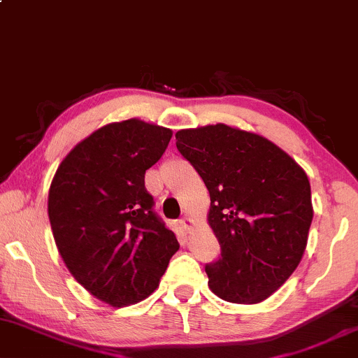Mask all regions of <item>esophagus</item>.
<instances>
[{
  "mask_svg": "<svg viewBox=\"0 0 358 358\" xmlns=\"http://www.w3.org/2000/svg\"><path fill=\"white\" fill-rule=\"evenodd\" d=\"M180 227L183 228L185 231H190V228H192V220L188 217H183L182 220H180Z\"/></svg>",
  "mask_w": 358,
  "mask_h": 358,
  "instance_id": "34e87169",
  "label": "esophagus"
}]
</instances>
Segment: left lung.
Instances as JSON below:
<instances>
[{"instance_id":"8db88e82","label":"left lung","mask_w":358,"mask_h":358,"mask_svg":"<svg viewBox=\"0 0 358 358\" xmlns=\"http://www.w3.org/2000/svg\"><path fill=\"white\" fill-rule=\"evenodd\" d=\"M176 148L210 193L208 225L222 257L208 287L231 303H258L295 272L313 218L303 168L273 141L225 123L176 131Z\"/></svg>"}]
</instances>
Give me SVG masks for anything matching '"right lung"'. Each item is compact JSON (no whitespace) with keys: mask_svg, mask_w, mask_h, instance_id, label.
<instances>
[{"mask_svg":"<svg viewBox=\"0 0 358 358\" xmlns=\"http://www.w3.org/2000/svg\"><path fill=\"white\" fill-rule=\"evenodd\" d=\"M171 135L138 118L108 123L64 157L51 182L48 217L59 255L76 282L111 307L152 295L180 248L145 188V171Z\"/></svg>","mask_w":358,"mask_h":358,"instance_id":"add662e5","label":"right lung"}]
</instances>
